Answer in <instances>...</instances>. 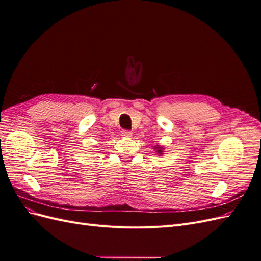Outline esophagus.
Instances as JSON below:
<instances>
[{
    "label": "esophagus",
    "mask_w": 261,
    "mask_h": 261,
    "mask_svg": "<svg viewBox=\"0 0 261 261\" xmlns=\"http://www.w3.org/2000/svg\"><path fill=\"white\" fill-rule=\"evenodd\" d=\"M132 132L130 130H127V129H123L122 132H121V135L123 136V137H132Z\"/></svg>",
    "instance_id": "34e87169"
}]
</instances>
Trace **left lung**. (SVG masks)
<instances>
[{
  "label": "left lung",
  "instance_id": "left-lung-1",
  "mask_svg": "<svg viewBox=\"0 0 261 261\" xmlns=\"http://www.w3.org/2000/svg\"><path fill=\"white\" fill-rule=\"evenodd\" d=\"M156 149H158V152L161 154L162 153V148L161 147H156Z\"/></svg>",
  "mask_w": 261,
  "mask_h": 261
}]
</instances>
